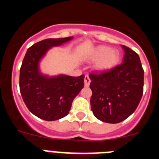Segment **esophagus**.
<instances>
[{"label":"esophagus","instance_id":"obj_1","mask_svg":"<svg viewBox=\"0 0 159 159\" xmlns=\"http://www.w3.org/2000/svg\"><path fill=\"white\" fill-rule=\"evenodd\" d=\"M90 83H91V80H90L89 76L88 75H85V77H84V84H85V86H89Z\"/></svg>","mask_w":159,"mask_h":159}]
</instances>
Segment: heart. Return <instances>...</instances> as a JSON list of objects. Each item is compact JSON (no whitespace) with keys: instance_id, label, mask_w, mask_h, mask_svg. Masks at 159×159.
Segmentation results:
<instances>
[{"instance_id":"obj_1","label":"heart","mask_w":159,"mask_h":159,"mask_svg":"<svg viewBox=\"0 0 159 159\" xmlns=\"http://www.w3.org/2000/svg\"><path fill=\"white\" fill-rule=\"evenodd\" d=\"M121 59V54L117 49L111 48L107 45H98L88 53L84 60L88 62L94 63V69L99 72H102L118 65Z\"/></svg>"}]
</instances>
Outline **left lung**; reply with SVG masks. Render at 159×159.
<instances>
[{"label":"left lung","instance_id":"left-lung-1","mask_svg":"<svg viewBox=\"0 0 159 159\" xmlns=\"http://www.w3.org/2000/svg\"><path fill=\"white\" fill-rule=\"evenodd\" d=\"M123 63L111 70L91 74V108L100 121L118 123L136 110L143 92L144 71L139 55L122 45Z\"/></svg>","mask_w":159,"mask_h":159}]
</instances>
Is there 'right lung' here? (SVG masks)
Here are the masks:
<instances>
[{"label":"right lung","mask_w":159,"mask_h":159,"mask_svg":"<svg viewBox=\"0 0 159 159\" xmlns=\"http://www.w3.org/2000/svg\"><path fill=\"white\" fill-rule=\"evenodd\" d=\"M73 36L46 39L27 50L20 70V91L25 105L34 116L46 121L65 117L73 99L84 86V75H49L40 70V62L54 47L71 41Z\"/></svg>","instance_id":"obj_1"}]
</instances>
